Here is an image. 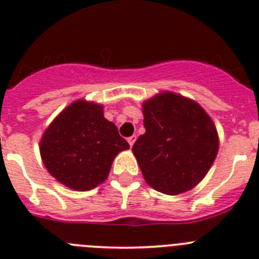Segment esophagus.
Returning a JSON list of instances; mask_svg holds the SVG:
<instances>
[{
	"mask_svg": "<svg viewBox=\"0 0 259 259\" xmlns=\"http://www.w3.org/2000/svg\"><path fill=\"white\" fill-rule=\"evenodd\" d=\"M136 139H137L136 136H132V137H129V138H127V142H129L130 146H133V145H134V142H136Z\"/></svg>",
	"mask_w": 259,
	"mask_h": 259,
	"instance_id": "esophagus-1",
	"label": "esophagus"
}]
</instances>
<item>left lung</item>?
Segmentation results:
<instances>
[{
  "mask_svg": "<svg viewBox=\"0 0 259 259\" xmlns=\"http://www.w3.org/2000/svg\"><path fill=\"white\" fill-rule=\"evenodd\" d=\"M146 133L133 154L146 183L168 195L185 193L201 183L212 165L219 137L201 105L165 91L143 103Z\"/></svg>",
  "mask_w": 259,
  "mask_h": 259,
  "instance_id": "left-lung-1",
  "label": "left lung"
}]
</instances>
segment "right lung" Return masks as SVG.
<instances>
[{
  "label": "right lung",
  "instance_id": "right-lung-1",
  "mask_svg": "<svg viewBox=\"0 0 259 259\" xmlns=\"http://www.w3.org/2000/svg\"><path fill=\"white\" fill-rule=\"evenodd\" d=\"M129 143L104 117L103 105L76 100L47 127L40 141L42 163L58 183L86 192L107 180L113 159Z\"/></svg>",
  "mask_w": 259,
  "mask_h": 259
}]
</instances>
